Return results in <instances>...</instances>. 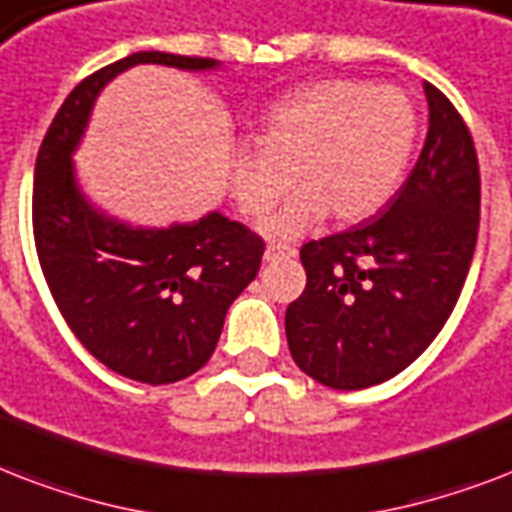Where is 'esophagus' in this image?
I'll return each instance as SVG.
<instances>
[{
    "mask_svg": "<svg viewBox=\"0 0 512 512\" xmlns=\"http://www.w3.org/2000/svg\"><path fill=\"white\" fill-rule=\"evenodd\" d=\"M296 248H283V245H267L264 248V261H280V259H293Z\"/></svg>",
    "mask_w": 512,
    "mask_h": 512,
    "instance_id": "esophagus-1",
    "label": "esophagus"
}]
</instances>
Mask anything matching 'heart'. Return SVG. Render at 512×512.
Listing matches in <instances>:
<instances>
[{"label":"heart","instance_id":"heart-1","mask_svg":"<svg viewBox=\"0 0 512 512\" xmlns=\"http://www.w3.org/2000/svg\"><path fill=\"white\" fill-rule=\"evenodd\" d=\"M417 141V112L403 90L323 79L285 95L259 117L256 146L227 154L237 211L261 219L293 184L301 189L261 224L277 243L299 240L328 213L368 219L398 189Z\"/></svg>","mask_w":512,"mask_h":512}]
</instances>
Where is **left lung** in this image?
<instances>
[{"instance_id":"obj_1","label":"left lung","mask_w":512,"mask_h":512,"mask_svg":"<svg viewBox=\"0 0 512 512\" xmlns=\"http://www.w3.org/2000/svg\"><path fill=\"white\" fill-rule=\"evenodd\" d=\"M417 165L368 224L301 248L307 288L285 310L296 366L334 390L387 382L430 347L457 304L481 219L470 130L425 82Z\"/></svg>"}]
</instances>
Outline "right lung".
<instances>
[{"instance_id":"right-lung-1","label":"right lung","mask_w":512,"mask_h":512,"mask_svg":"<svg viewBox=\"0 0 512 512\" xmlns=\"http://www.w3.org/2000/svg\"><path fill=\"white\" fill-rule=\"evenodd\" d=\"M138 63L221 69L213 58L144 50L82 79L39 146L34 240L55 304L90 355L133 382L170 384L208 363L229 304L259 272L264 240L219 211L141 227L90 202L74 154L101 90Z\"/></svg>"}]
</instances>
